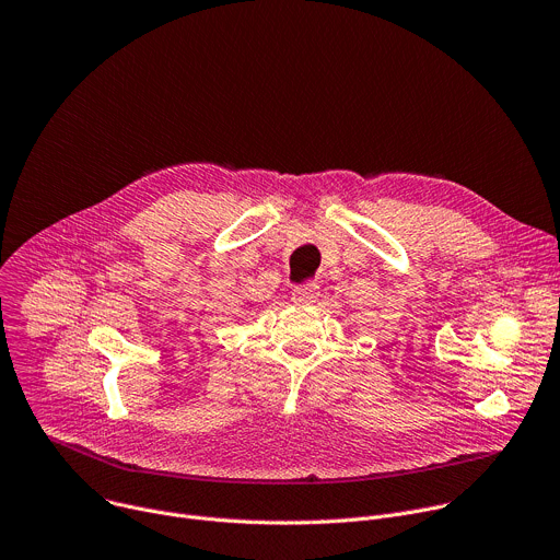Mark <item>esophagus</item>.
<instances>
[{
	"instance_id": "34e87169",
	"label": "esophagus",
	"mask_w": 560,
	"mask_h": 560,
	"mask_svg": "<svg viewBox=\"0 0 560 560\" xmlns=\"http://www.w3.org/2000/svg\"><path fill=\"white\" fill-rule=\"evenodd\" d=\"M319 298V287L315 282L304 284V287H295L291 293V300L298 304H313Z\"/></svg>"
}]
</instances>
